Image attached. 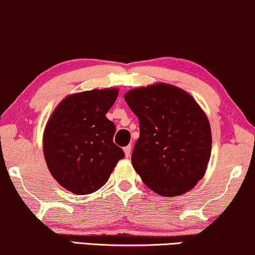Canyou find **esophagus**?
Segmentation results:
<instances>
[{"instance_id": "34e87169", "label": "esophagus", "mask_w": 255, "mask_h": 255, "mask_svg": "<svg viewBox=\"0 0 255 255\" xmlns=\"http://www.w3.org/2000/svg\"><path fill=\"white\" fill-rule=\"evenodd\" d=\"M124 151H125L126 157H129V156H130V153H131V146H130V144H128V146H126V147L124 148Z\"/></svg>"}]
</instances>
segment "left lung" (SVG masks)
Returning <instances> with one entry per match:
<instances>
[{
	"instance_id": "8db88e82",
	"label": "left lung",
	"mask_w": 255,
	"mask_h": 255,
	"mask_svg": "<svg viewBox=\"0 0 255 255\" xmlns=\"http://www.w3.org/2000/svg\"><path fill=\"white\" fill-rule=\"evenodd\" d=\"M125 101L140 124L131 165L144 185L166 198L194 188L212 150L211 126L194 98L159 82L129 90Z\"/></svg>"
}]
</instances>
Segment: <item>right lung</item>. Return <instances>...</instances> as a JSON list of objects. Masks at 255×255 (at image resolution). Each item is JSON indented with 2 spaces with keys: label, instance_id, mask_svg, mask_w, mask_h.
Wrapping results in <instances>:
<instances>
[{
  "label": "right lung",
  "instance_id": "obj_1",
  "mask_svg": "<svg viewBox=\"0 0 255 255\" xmlns=\"http://www.w3.org/2000/svg\"><path fill=\"white\" fill-rule=\"evenodd\" d=\"M118 95V88L70 94L47 122L43 154L48 169L74 194L86 195L101 188L125 156L113 142L115 125L106 118Z\"/></svg>",
  "mask_w": 255,
  "mask_h": 255
}]
</instances>
